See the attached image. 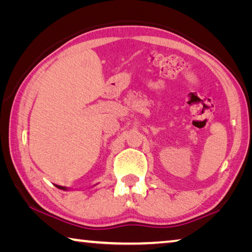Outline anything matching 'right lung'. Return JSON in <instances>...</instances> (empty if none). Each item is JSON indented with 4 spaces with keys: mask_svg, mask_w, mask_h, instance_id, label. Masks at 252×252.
Returning <instances> with one entry per match:
<instances>
[{
    "mask_svg": "<svg viewBox=\"0 0 252 252\" xmlns=\"http://www.w3.org/2000/svg\"><path fill=\"white\" fill-rule=\"evenodd\" d=\"M55 187H57V188H59V189H62V190H64V189H65V188H64V187H60V186H55Z\"/></svg>",
    "mask_w": 252,
    "mask_h": 252,
    "instance_id": "add662e5",
    "label": "right lung"
}]
</instances>
